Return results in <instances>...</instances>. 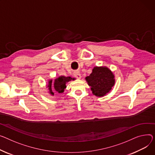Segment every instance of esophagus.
Listing matches in <instances>:
<instances>
[{
	"label": "esophagus",
	"instance_id": "esophagus-1",
	"mask_svg": "<svg viewBox=\"0 0 155 155\" xmlns=\"http://www.w3.org/2000/svg\"><path fill=\"white\" fill-rule=\"evenodd\" d=\"M74 76L77 78V79H80L81 78V75L79 71H75L74 74Z\"/></svg>",
	"mask_w": 155,
	"mask_h": 155
}]
</instances>
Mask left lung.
I'll return each instance as SVG.
<instances>
[{
    "instance_id": "8db88e82",
    "label": "left lung",
    "mask_w": 155,
    "mask_h": 155,
    "mask_svg": "<svg viewBox=\"0 0 155 155\" xmlns=\"http://www.w3.org/2000/svg\"><path fill=\"white\" fill-rule=\"evenodd\" d=\"M85 80L92 94L98 97L107 95L115 83L114 74L105 66L95 67L91 74L85 77Z\"/></svg>"
}]
</instances>
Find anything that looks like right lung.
<instances>
[{"label":"right lung","mask_w":155,"mask_h":155,"mask_svg":"<svg viewBox=\"0 0 155 155\" xmlns=\"http://www.w3.org/2000/svg\"><path fill=\"white\" fill-rule=\"evenodd\" d=\"M74 80H75L74 78L61 75L55 79L54 84H52V79L49 80L48 84H47V88H48V94L50 95H54V93L52 91L53 87L54 88V90L59 93V94H63L64 92V90L67 87L66 84L68 81Z\"/></svg>","instance_id":"1"}]
</instances>
